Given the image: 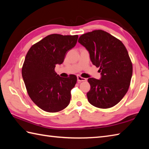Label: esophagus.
<instances>
[{
	"label": "esophagus",
	"mask_w": 149,
	"mask_h": 149,
	"mask_svg": "<svg viewBox=\"0 0 149 149\" xmlns=\"http://www.w3.org/2000/svg\"><path fill=\"white\" fill-rule=\"evenodd\" d=\"M77 81L79 82V83H81V82H82V81H86V78L82 77L80 76V75H77Z\"/></svg>",
	"instance_id": "obj_1"
}]
</instances>
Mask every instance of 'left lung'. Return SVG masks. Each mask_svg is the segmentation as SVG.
Listing matches in <instances>:
<instances>
[{"mask_svg":"<svg viewBox=\"0 0 149 149\" xmlns=\"http://www.w3.org/2000/svg\"><path fill=\"white\" fill-rule=\"evenodd\" d=\"M78 42L90 54L93 65L100 68V79L89 78V102L107 109L118 104L127 92L132 75V65L123 43L102 30L85 33Z\"/></svg>","mask_w":149,"mask_h":149,"instance_id":"8db88e82","label":"left lung"}]
</instances>
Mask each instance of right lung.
Returning a JSON list of instances; mask_svg holds the SVG:
<instances>
[{
	"label": "right lung",
	"mask_w": 149,
	"mask_h": 149,
	"mask_svg": "<svg viewBox=\"0 0 149 149\" xmlns=\"http://www.w3.org/2000/svg\"><path fill=\"white\" fill-rule=\"evenodd\" d=\"M77 39L78 35L50 34L34 44L27 53L22 77L31 100L45 111H60L70 103L77 77H61L54 69L56 65L64 61L66 53L76 45Z\"/></svg>",
	"instance_id": "add662e5"
}]
</instances>
